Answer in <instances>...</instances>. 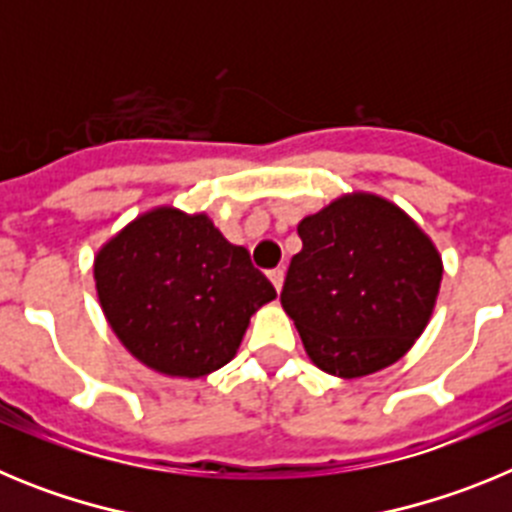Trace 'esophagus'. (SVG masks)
Returning a JSON list of instances; mask_svg holds the SVG:
<instances>
[{"label": "esophagus", "instance_id": "obj_1", "mask_svg": "<svg viewBox=\"0 0 512 512\" xmlns=\"http://www.w3.org/2000/svg\"><path fill=\"white\" fill-rule=\"evenodd\" d=\"M269 279H271V284H274V289H282V284H284V269L282 266H279V269H271L269 271Z\"/></svg>", "mask_w": 512, "mask_h": 512}]
</instances>
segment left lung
Masks as SVG:
<instances>
[{
  "label": "left lung",
  "mask_w": 512,
  "mask_h": 512,
  "mask_svg": "<svg viewBox=\"0 0 512 512\" xmlns=\"http://www.w3.org/2000/svg\"><path fill=\"white\" fill-rule=\"evenodd\" d=\"M282 307L315 366L364 377L395 364L423 333L441 287V256L400 207L354 194L307 215Z\"/></svg>",
  "instance_id": "obj_1"
}]
</instances>
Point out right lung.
Wrapping results in <instances>:
<instances>
[{
    "label": "right lung",
    "mask_w": 512,
    "mask_h": 512,
    "mask_svg": "<svg viewBox=\"0 0 512 512\" xmlns=\"http://www.w3.org/2000/svg\"><path fill=\"white\" fill-rule=\"evenodd\" d=\"M104 318L122 346L169 377H205L235 356L277 289L207 215H140L94 259Z\"/></svg>",
    "instance_id": "1"
}]
</instances>
